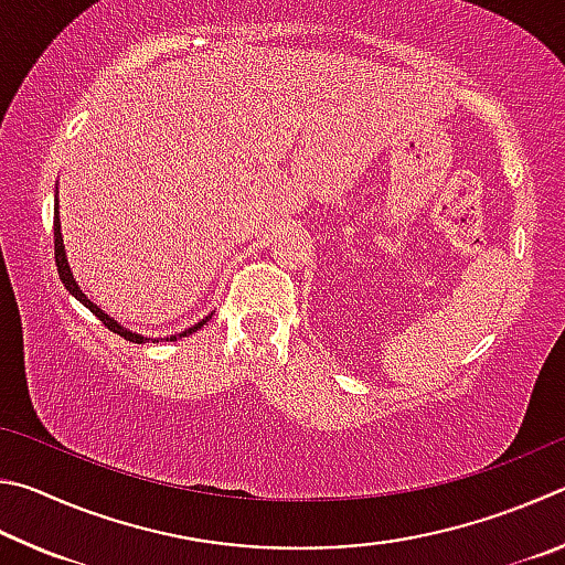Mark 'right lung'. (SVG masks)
<instances>
[{
    "label": "right lung",
    "mask_w": 565,
    "mask_h": 565,
    "mask_svg": "<svg viewBox=\"0 0 565 565\" xmlns=\"http://www.w3.org/2000/svg\"><path fill=\"white\" fill-rule=\"evenodd\" d=\"M54 250H56V270H58V277H62V282H64V288L68 290V295H74V298L84 305V308H88L92 310L98 320H102L108 330L111 332H116V334H121L124 340H128V342H136V344H143V342H158V340H178V338H188V334H193L195 330H201L203 324L213 318V312L207 315V318H203L201 322H195V324H191V328L188 330H183V332H178V334H171V338H143V334H138V332H134V330H128V328H124L121 322H116L111 315H106L102 308H98L96 302H92L86 298V295L82 292V288H78V282H76V277H74V273H72V267H68V260H66V250H64V237H62V221H58V198H54Z\"/></svg>",
    "instance_id": "add662e5"
}]
</instances>
